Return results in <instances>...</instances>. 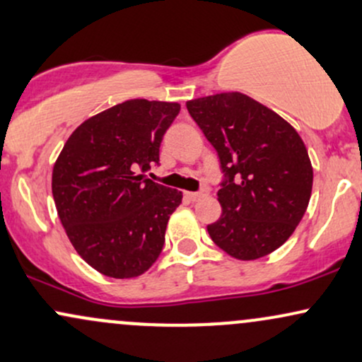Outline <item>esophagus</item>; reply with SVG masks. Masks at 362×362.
I'll return each mask as SVG.
<instances>
[{
    "mask_svg": "<svg viewBox=\"0 0 362 362\" xmlns=\"http://www.w3.org/2000/svg\"><path fill=\"white\" fill-rule=\"evenodd\" d=\"M186 198L189 199V202H198V199H202L205 197V193L203 191H194V193H191V191H186Z\"/></svg>",
    "mask_w": 362,
    "mask_h": 362,
    "instance_id": "obj_1",
    "label": "esophagus"
}]
</instances>
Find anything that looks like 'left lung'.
<instances>
[{
  "mask_svg": "<svg viewBox=\"0 0 362 362\" xmlns=\"http://www.w3.org/2000/svg\"><path fill=\"white\" fill-rule=\"evenodd\" d=\"M186 108L218 154L222 215L206 230L228 256L264 257L307 211L313 169L303 140L273 110L242 93L198 98Z\"/></svg>",
  "mask_w": 362,
  "mask_h": 362,
  "instance_id": "8db88e82",
  "label": "left lung"
}]
</instances>
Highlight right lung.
I'll return each instance as SVG.
<instances>
[{"instance_id": "right-lung-1", "label": "right lung", "mask_w": 362, "mask_h": 362, "mask_svg": "<svg viewBox=\"0 0 362 362\" xmlns=\"http://www.w3.org/2000/svg\"><path fill=\"white\" fill-rule=\"evenodd\" d=\"M177 103L129 100L71 134L52 171V194L71 244L110 278L144 274L165 240L182 193L148 180ZM142 172V175H139Z\"/></svg>"}]
</instances>
